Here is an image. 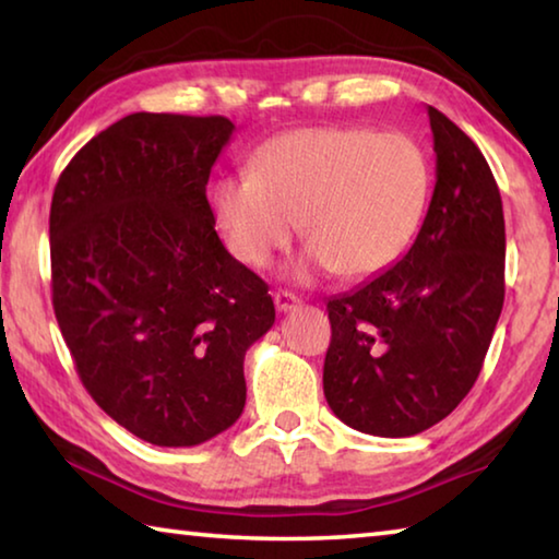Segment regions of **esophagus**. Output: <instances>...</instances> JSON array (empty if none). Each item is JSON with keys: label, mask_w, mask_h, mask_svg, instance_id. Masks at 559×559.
<instances>
[{"label": "esophagus", "mask_w": 559, "mask_h": 559, "mask_svg": "<svg viewBox=\"0 0 559 559\" xmlns=\"http://www.w3.org/2000/svg\"><path fill=\"white\" fill-rule=\"evenodd\" d=\"M273 302H276V310L278 313H288V310H293L298 306V296H293V293L288 290H276L273 293Z\"/></svg>", "instance_id": "obj_1"}]
</instances>
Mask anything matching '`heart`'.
<instances>
[{
  "label": "heart",
  "mask_w": 559,
  "mask_h": 559,
  "mask_svg": "<svg viewBox=\"0 0 559 559\" xmlns=\"http://www.w3.org/2000/svg\"><path fill=\"white\" fill-rule=\"evenodd\" d=\"M431 163L404 130L320 126L281 132L251 157V175L214 189L216 224L246 266H266L293 219L308 246L290 273L374 276L402 257L427 210Z\"/></svg>",
  "instance_id": "heart-1"
}]
</instances>
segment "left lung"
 Masks as SVG:
<instances>
[{"mask_svg": "<svg viewBox=\"0 0 559 559\" xmlns=\"http://www.w3.org/2000/svg\"><path fill=\"white\" fill-rule=\"evenodd\" d=\"M437 185L412 249L328 300L323 390L340 421L372 437L439 424L478 380L506 298V219L476 143L427 108Z\"/></svg>", "mask_w": 559, "mask_h": 559, "instance_id": "left-lung-1", "label": "left lung"}]
</instances>
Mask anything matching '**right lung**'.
<instances>
[{"mask_svg":"<svg viewBox=\"0 0 559 559\" xmlns=\"http://www.w3.org/2000/svg\"><path fill=\"white\" fill-rule=\"evenodd\" d=\"M234 122L132 112L83 145L51 200L53 313L96 404L155 447L239 419L243 357L271 330L269 286L214 231L206 202Z\"/></svg>","mask_w":559,"mask_h":559,"instance_id":"1","label":"right lung"}]
</instances>
